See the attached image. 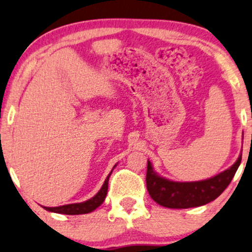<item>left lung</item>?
<instances>
[{"mask_svg":"<svg viewBox=\"0 0 252 252\" xmlns=\"http://www.w3.org/2000/svg\"><path fill=\"white\" fill-rule=\"evenodd\" d=\"M242 160V154L234 165L206 180L179 183L158 176L151 161L148 160L146 187L149 194L158 205L167 208H192L209 203L227 189Z\"/></svg>","mask_w":252,"mask_h":252,"instance_id":"1","label":"left lung"}]
</instances>
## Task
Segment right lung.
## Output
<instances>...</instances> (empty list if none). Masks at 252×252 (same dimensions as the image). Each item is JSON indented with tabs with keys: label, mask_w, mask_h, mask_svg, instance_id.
Returning a JSON list of instances; mask_svg holds the SVG:
<instances>
[{
	"label": "right lung",
	"mask_w": 252,
	"mask_h": 252,
	"mask_svg": "<svg viewBox=\"0 0 252 252\" xmlns=\"http://www.w3.org/2000/svg\"><path fill=\"white\" fill-rule=\"evenodd\" d=\"M116 166V165H115ZM113 167V170L115 168ZM111 170V172H113ZM111 172L108 174V177L104 180V183L101 187V189L92 197V199L87 200V201L80 202V203H69V205H63L59 207H44V209L52 213H58V214H66V215H79V214H88V213L95 211L98 206L102 205V202L106 199L107 192H108V181H109V177Z\"/></svg>",
	"instance_id": "add662e5"
}]
</instances>
